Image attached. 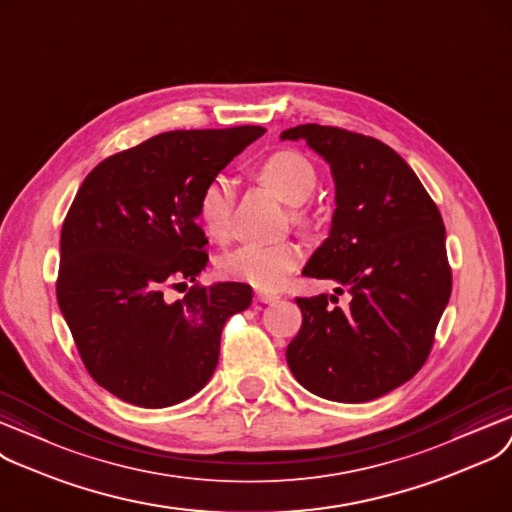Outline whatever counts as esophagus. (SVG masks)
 Instances as JSON below:
<instances>
[{
  "label": "esophagus",
  "mask_w": 512,
  "mask_h": 512,
  "mask_svg": "<svg viewBox=\"0 0 512 512\" xmlns=\"http://www.w3.org/2000/svg\"><path fill=\"white\" fill-rule=\"evenodd\" d=\"M279 296L277 294H269V291H256V302H262V304H273L277 302Z\"/></svg>",
  "instance_id": "obj_1"
}]
</instances>
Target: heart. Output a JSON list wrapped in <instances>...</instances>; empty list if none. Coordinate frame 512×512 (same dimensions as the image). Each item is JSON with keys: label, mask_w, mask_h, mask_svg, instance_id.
<instances>
[{"label": "heart", "mask_w": 512, "mask_h": 512, "mask_svg": "<svg viewBox=\"0 0 512 512\" xmlns=\"http://www.w3.org/2000/svg\"><path fill=\"white\" fill-rule=\"evenodd\" d=\"M258 175L279 200L289 206H302L316 189V170L312 162L291 150H281L266 158ZM198 216L206 233L214 239H227L231 231V185L227 179H212L198 200ZM304 221V216H300ZM302 248L294 241L243 243L221 258V271L235 281L256 289H277L300 269Z\"/></svg>", "instance_id": "heart-1"}]
</instances>
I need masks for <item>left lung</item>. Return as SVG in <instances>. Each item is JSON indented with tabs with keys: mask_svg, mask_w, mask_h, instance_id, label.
Returning <instances> with one entry per match:
<instances>
[{
	"mask_svg": "<svg viewBox=\"0 0 512 512\" xmlns=\"http://www.w3.org/2000/svg\"><path fill=\"white\" fill-rule=\"evenodd\" d=\"M304 139L331 168L335 210L329 237L304 266L329 279L336 296L298 298L302 329L285 358L308 392L333 402H369L417 375L452 291L442 214L423 183L389 145L352 131L300 125L281 141Z\"/></svg>",
	"mask_w": 512,
	"mask_h": 512,
	"instance_id": "8db88e82",
	"label": "left lung"
}]
</instances>
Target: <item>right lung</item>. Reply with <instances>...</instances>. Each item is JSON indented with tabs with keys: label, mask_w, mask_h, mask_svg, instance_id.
Segmentation results:
<instances>
[{
	"label": "right lung",
	"mask_w": 512,
	"mask_h": 512,
	"mask_svg": "<svg viewBox=\"0 0 512 512\" xmlns=\"http://www.w3.org/2000/svg\"><path fill=\"white\" fill-rule=\"evenodd\" d=\"M266 129L170 131L97 164L60 235L58 304L89 375L143 408L179 404L210 381L227 319L252 304L243 283L196 281L208 243L204 187Z\"/></svg>",
	"instance_id": "obj_1"
}]
</instances>
